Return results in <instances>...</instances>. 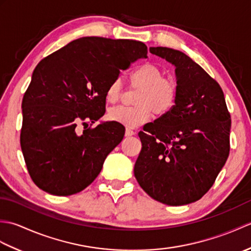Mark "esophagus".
I'll use <instances>...</instances> for the list:
<instances>
[{"label":"esophagus","mask_w":251,"mask_h":251,"mask_svg":"<svg viewBox=\"0 0 251 251\" xmlns=\"http://www.w3.org/2000/svg\"><path fill=\"white\" fill-rule=\"evenodd\" d=\"M136 134V131L135 130H132L131 128H126V130H125V136L126 137H130V136H134Z\"/></svg>","instance_id":"obj_1"}]
</instances>
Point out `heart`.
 <instances>
[{"mask_svg": "<svg viewBox=\"0 0 251 251\" xmlns=\"http://www.w3.org/2000/svg\"><path fill=\"white\" fill-rule=\"evenodd\" d=\"M129 82L135 87H139L134 106H116L109 111V119L128 127L145 124L156 115L167 114L172 111L178 98V85L173 78L164 77L163 71L156 65L146 62L137 67L129 74ZM121 82L114 79L110 83L105 92V99L114 103L120 99Z\"/></svg>", "mask_w": 251, "mask_h": 251, "instance_id": "b5f03b06", "label": "heart"}]
</instances>
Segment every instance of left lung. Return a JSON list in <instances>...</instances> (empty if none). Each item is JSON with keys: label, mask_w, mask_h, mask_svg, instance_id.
I'll list each match as a JSON object with an SVG mask.
<instances>
[{"label": "left lung", "mask_w": 251, "mask_h": 251, "mask_svg": "<svg viewBox=\"0 0 251 251\" xmlns=\"http://www.w3.org/2000/svg\"><path fill=\"white\" fill-rule=\"evenodd\" d=\"M176 67L178 98L172 111L139 131L134 173L153 200L170 206L199 201L215 183L230 153L231 116L220 85L182 51L151 47Z\"/></svg>", "instance_id": "1"}]
</instances>
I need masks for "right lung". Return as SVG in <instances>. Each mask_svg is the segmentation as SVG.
<instances>
[{
    "mask_svg": "<svg viewBox=\"0 0 251 251\" xmlns=\"http://www.w3.org/2000/svg\"><path fill=\"white\" fill-rule=\"evenodd\" d=\"M147 54L139 41L86 36L37 63L21 104L20 132L26 169L36 186L67 196L97 178L125 128L113 121L83 131L77 125L104 114L110 83Z\"/></svg>",
    "mask_w": 251,
    "mask_h": 251,
    "instance_id": "add662e5",
    "label": "right lung"
}]
</instances>
